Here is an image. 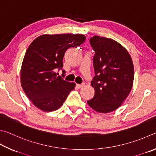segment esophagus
Instances as JSON below:
<instances>
[{
    "instance_id": "esophagus-1",
    "label": "esophagus",
    "mask_w": 156,
    "mask_h": 156,
    "mask_svg": "<svg viewBox=\"0 0 156 156\" xmlns=\"http://www.w3.org/2000/svg\"><path fill=\"white\" fill-rule=\"evenodd\" d=\"M84 85H85V83H81V84H79V83H76V86H77L78 87V88H82V87L84 86Z\"/></svg>"
}]
</instances>
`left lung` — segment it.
Here are the masks:
<instances>
[{
  "instance_id": "8db88e82",
  "label": "left lung",
  "mask_w": 156,
  "mask_h": 156,
  "mask_svg": "<svg viewBox=\"0 0 156 156\" xmlns=\"http://www.w3.org/2000/svg\"><path fill=\"white\" fill-rule=\"evenodd\" d=\"M90 44L95 52V75L91 81L94 96L87 101L95 111L108 113L122 105L132 90L134 68L129 53L110 38L94 35Z\"/></svg>"
}]
</instances>
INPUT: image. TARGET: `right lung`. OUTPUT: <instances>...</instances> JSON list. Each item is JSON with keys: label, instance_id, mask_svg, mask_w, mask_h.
Returning <instances> with one entry per match:
<instances>
[{"label": "right lung", "instance_id": "right-lung-1", "mask_svg": "<svg viewBox=\"0 0 156 156\" xmlns=\"http://www.w3.org/2000/svg\"><path fill=\"white\" fill-rule=\"evenodd\" d=\"M86 40L81 34L42 35L29 45L20 71L21 85L35 107L45 112L56 110L63 105L75 83L65 81L57 73L63 70L65 52L76 48Z\"/></svg>", "mask_w": 156, "mask_h": 156}]
</instances>
